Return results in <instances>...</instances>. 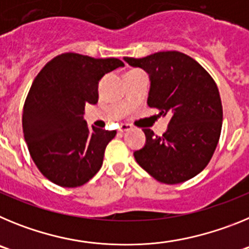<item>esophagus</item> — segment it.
<instances>
[{"label": "esophagus", "instance_id": "1", "mask_svg": "<svg viewBox=\"0 0 249 249\" xmlns=\"http://www.w3.org/2000/svg\"><path fill=\"white\" fill-rule=\"evenodd\" d=\"M129 129H132V126L131 124H128V123H122V124L118 127V131L120 132H127L129 131Z\"/></svg>", "mask_w": 249, "mask_h": 249}]
</instances>
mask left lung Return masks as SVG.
Instances as JSON below:
<instances>
[{
	"mask_svg": "<svg viewBox=\"0 0 249 249\" xmlns=\"http://www.w3.org/2000/svg\"><path fill=\"white\" fill-rule=\"evenodd\" d=\"M149 73V107L171 116L162 136L144 128L146 144L135 152L137 163L162 183L188 181L210 163L223 120L218 87L196 59L178 51L143 58L124 57Z\"/></svg>",
	"mask_w": 249,
	"mask_h": 249,
	"instance_id": "8db88e82",
	"label": "left lung"
}]
</instances>
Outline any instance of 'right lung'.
Segmentation results:
<instances>
[{
  "label": "right lung",
  "instance_id": "1",
  "mask_svg": "<svg viewBox=\"0 0 249 249\" xmlns=\"http://www.w3.org/2000/svg\"><path fill=\"white\" fill-rule=\"evenodd\" d=\"M122 66L118 58L68 52L51 59L34 80L22 128L35 164L54 184L80 187L100 171L116 131L89 129L83 111L86 103H97L101 78Z\"/></svg>",
  "mask_w": 249,
  "mask_h": 249
}]
</instances>
